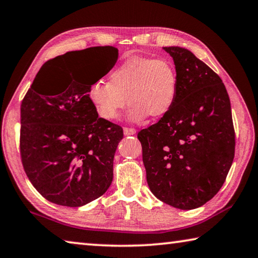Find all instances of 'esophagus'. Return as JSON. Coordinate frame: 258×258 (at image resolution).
I'll return each mask as SVG.
<instances>
[{
    "label": "esophagus",
    "mask_w": 258,
    "mask_h": 258,
    "mask_svg": "<svg viewBox=\"0 0 258 258\" xmlns=\"http://www.w3.org/2000/svg\"><path fill=\"white\" fill-rule=\"evenodd\" d=\"M137 133V130L132 127H124V134L125 135H133Z\"/></svg>",
    "instance_id": "1"
}]
</instances>
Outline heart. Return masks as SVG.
Wrapping results in <instances>:
<instances>
[{
    "label": "heart",
    "mask_w": 258,
    "mask_h": 258,
    "mask_svg": "<svg viewBox=\"0 0 258 258\" xmlns=\"http://www.w3.org/2000/svg\"><path fill=\"white\" fill-rule=\"evenodd\" d=\"M177 93L178 76L171 60L132 55L113 69L109 81H95L87 97L103 119L118 118L128 102V117L140 121L147 116L152 119L164 117L172 109Z\"/></svg>",
    "instance_id": "1"
}]
</instances>
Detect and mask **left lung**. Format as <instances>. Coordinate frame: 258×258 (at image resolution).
I'll list each match as a JSON object with an SVG mask.
<instances>
[{"label":"left lung","instance_id":"1","mask_svg":"<svg viewBox=\"0 0 258 258\" xmlns=\"http://www.w3.org/2000/svg\"><path fill=\"white\" fill-rule=\"evenodd\" d=\"M164 50L177 72V98L138 139L152 194L175 208L194 209L217 194L232 165L230 98L221 77L192 52L178 46Z\"/></svg>","mask_w":258,"mask_h":258}]
</instances>
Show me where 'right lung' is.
Masks as SVG:
<instances>
[{
	"mask_svg": "<svg viewBox=\"0 0 258 258\" xmlns=\"http://www.w3.org/2000/svg\"><path fill=\"white\" fill-rule=\"evenodd\" d=\"M72 51L47 60L20 107V157L26 175L49 202L80 207L97 199L112 182L113 156L123 139L119 125L99 117L87 93L95 81L115 66L113 46ZM97 58V76L67 64V54ZM61 78L67 84L56 86Z\"/></svg>",
	"mask_w": 258,
	"mask_h": 258,
	"instance_id": "1",
	"label": "right lung"
}]
</instances>
